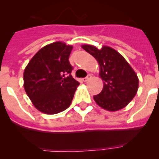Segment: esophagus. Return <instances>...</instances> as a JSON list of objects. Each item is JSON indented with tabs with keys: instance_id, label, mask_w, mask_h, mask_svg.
<instances>
[{
	"instance_id": "esophagus-1",
	"label": "esophagus",
	"mask_w": 159,
	"mask_h": 159,
	"mask_svg": "<svg viewBox=\"0 0 159 159\" xmlns=\"http://www.w3.org/2000/svg\"><path fill=\"white\" fill-rule=\"evenodd\" d=\"M92 78V75H87V77H85V78L83 79V80H84V82H87V81H88L90 80V79Z\"/></svg>"
}]
</instances>
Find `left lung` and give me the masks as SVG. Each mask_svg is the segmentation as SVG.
Instances as JSON below:
<instances>
[{"label":"left lung","mask_w":159,"mask_h":159,"mask_svg":"<svg viewBox=\"0 0 159 159\" xmlns=\"http://www.w3.org/2000/svg\"><path fill=\"white\" fill-rule=\"evenodd\" d=\"M82 48L93 56L100 66L99 75L103 81V88L93 97L97 104L110 111L125 107L139 88V79L134 70L123 56L111 48L103 46L98 49L88 44Z\"/></svg>","instance_id":"1"}]
</instances>
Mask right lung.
<instances>
[{
	"mask_svg": "<svg viewBox=\"0 0 159 159\" xmlns=\"http://www.w3.org/2000/svg\"><path fill=\"white\" fill-rule=\"evenodd\" d=\"M72 46L55 42L42 48L24 71V88L37 110L54 115L71 104L80 83L71 75Z\"/></svg>",
	"mask_w": 159,
	"mask_h": 159,
	"instance_id": "right-lung-1",
	"label": "right lung"
}]
</instances>
